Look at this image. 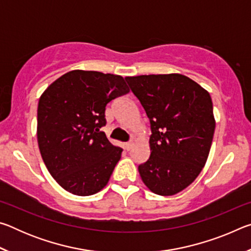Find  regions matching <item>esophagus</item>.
I'll list each match as a JSON object with an SVG mask.
<instances>
[{
    "mask_svg": "<svg viewBox=\"0 0 251 251\" xmlns=\"http://www.w3.org/2000/svg\"><path fill=\"white\" fill-rule=\"evenodd\" d=\"M131 147H133V142H129V143H126L125 144V150L126 151H129Z\"/></svg>",
    "mask_w": 251,
    "mask_h": 251,
    "instance_id": "obj_1",
    "label": "esophagus"
}]
</instances>
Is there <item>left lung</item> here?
Wrapping results in <instances>:
<instances>
[{"label":"left lung","instance_id":"1","mask_svg":"<svg viewBox=\"0 0 251 251\" xmlns=\"http://www.w3.org/2000/svg\"><path fill=\"white\" fill-rule=\"evenodd\" d=\"M151 122V156L138 172L148 189L173 196L196 179L209 155L216 121L205 88L185 75L127 76Z\"/></svg>","mask_w":251,"mask_h":251}]
</instances>
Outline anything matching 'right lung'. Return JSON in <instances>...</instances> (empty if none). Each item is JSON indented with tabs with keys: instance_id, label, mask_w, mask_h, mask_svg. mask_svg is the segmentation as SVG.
Segmentation results:
<instances>
[{
	"instance_id": "obj_1",
	"label": "right lung",
	"mask_w": 251,
	"mask_h": 251,
	"mask_svg": "<svg viewBox=\"0 0 251 251\" xmlns=\"http://www.w3.org/2000/svg\"><path fill=\"white\" fill-rule=\"evenodd\" d=\"M128 92L120 75L74 70L41 95L37 144L50 176L66 192L91 196L107 185L123 150L100 128L106 105Z\"/></svg>"
}]
</instances>
